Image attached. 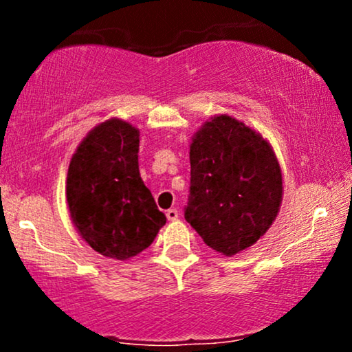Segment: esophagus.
<instances>
[{
  "instance_id": "esophagus-1",
  "label": "esophagus",
  "mask_w": 352,
  "mask_h": 352,
  "mask_svg": "<svg viewBox=\"0 0 352 352\" xmlns=\"http://www.w3.org/2000/svg\"><path fill=\"white\" fill-rule=\"evenodd\" d=\"M165 215H167L168 220L173 221V220H177V218H179V210L170 208V210H167V213H165Z\"/></svg>"
}]
</instances>
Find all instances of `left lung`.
Returning a JSON list of instances; mask_svg holds the SVG:
<instances>
[{"mask_svg":"<svg viewBox=\"0 0 352 352\" xmlns=\"http://www.w3.org/2000/svg\"><path fill=\"white\" fill-rule=\"evenodd\" d=\"M190 199L185 220L212 250L233 256L276 220L283 177L272 145L235 117L207 120L190 144Z\"/></svg>","mask_w":352,"mask_h":352,"instance_id":"obj_1","label":"left lung"}]
</instances>
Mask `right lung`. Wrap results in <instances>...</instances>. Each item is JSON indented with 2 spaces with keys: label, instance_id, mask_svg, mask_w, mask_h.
Returning a JSON list of instances; mask_svg holds the SVG:
<instances>
[{
  "label": "right lung",
  "instance_id": "add662e5",
  "mask_svg": "<svg viewBox=\"0 0 352 352\" xmlns=\"http://www.w3.org/2000/svg\"><path fill=\"white\" fill-rule=\"evenodd\" d=\"M139 129L122 119L96 125L69 162L71 220L92 250L129 260L148 248L167 218L139 172Z\"/></svg>",
  "mask_w": 352,
  "mask_h": 352
}]
</instances>
